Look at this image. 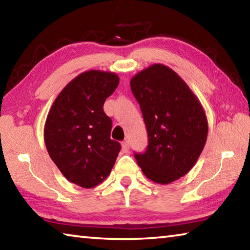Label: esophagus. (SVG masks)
I'll use <instances>...</instances> for the list:
<instances>
[{
	"label": "esophagus",
	"mask_w": 250,
	"mask_h": 250,
	"mask_svg": "<svg viewBox=\"0 0 250 250\" xmlns=\"http://www.w3.org/2000/svg\"><path fill=\"white\" fill-rule=\"evenodd\" d=\"M121 146H122V151H124V152H128V151H129V149H130L129 142L126 141V140H125V141H124V142H122Z\"/></svg>",
	"instance_id": "34e87169"
}]
</instances>
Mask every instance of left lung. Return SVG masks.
<instances>
[{
	"label": "left lung",
	"instance_id": "1",
	"mask_svg": "<svg viewBox=\"0 0 250 250\" xmlns=\"http://www.w3.org/2000/svg\"><path fill=\"white\" fill-rule=\"evenodd\" d=\"M140 104L149 146L134 154L147 179L170 184L191 171L204 149L208 122L191 88L174 70L153 64L130 80Z\"/></svg>",
	"mask_w": 250,
	"mask_h": 250
}]
</instances>
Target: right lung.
I'll return each instance as SVG.
<instances>
[{
  "instance_id": "obj_1",
  "label": "right lung",
  "mask_w": 250,
  "mask_h": 250,
  "mask_svg": "<svg viewBox=\"0 0 250 250\" xmlns=\"http://www.w3.org/2000/svg\"><path fill=\"white\" fill-rule=\"evenodd\" d=\"M112 71L87 70L66 84L49 109L44 141L53 162L71 183L92 188L104 182L121 146L110 139L105 99L119 84Z\"/></svg>"
}]
</instances>
